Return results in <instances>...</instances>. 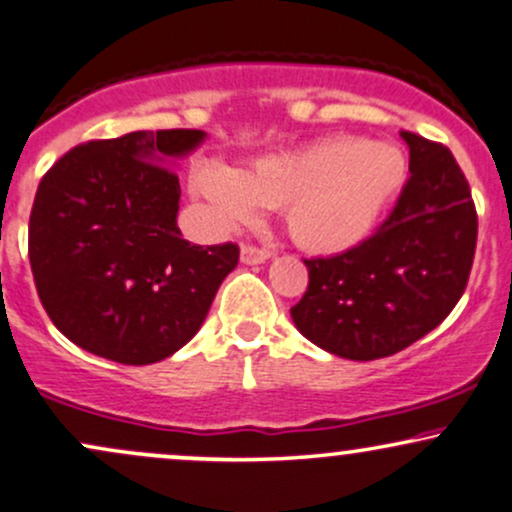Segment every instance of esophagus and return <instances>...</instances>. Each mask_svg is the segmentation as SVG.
<instances>
[{"label": "esophagus", "mask_w": 512, "mask_h": 512, "mask_svg": "<svg viewBox=\"0 0 512 512\" xmlns=\"http://www.w3.org/2000/svg\"><path fill=\"white\" fill-rule=\"evenodd\" d=\"M239 258H242L244 266H261L270 258L268 249H258L254 244H244L242 251H239Z\"/></svg>", "instance_id": "obj_1"}]
</instances>
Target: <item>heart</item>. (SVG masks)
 Returning a JSON list of instances; mask_svg holds the SVG:
<instances>
[{
	"mask_svg": "<svg viewBox=\"0 0 512 512\" xmlns=\"http://www.w3.org/2000/svg\"><path fill=\"white\" fill-rule=\"evenodd\" d=\"M405 153L359 136H328L268 153L242 170L206 162L191 189L220 222L237 227L258 208H280L294 244L311 254H342L359 246L407 184Z\"/></svg>",
	"mask_w": 512,
	"mask_h": 512,
	"instance_id": "heart-1",
	"label": "heart"
}]
</instances>
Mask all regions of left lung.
Segmentation results:
<instances>
[{
    "instance_id": "left-lung-1",
    "label": "left lung",
    "mask_w": 512,
    "mask_h": 512,
    "mask_svg": "<svg viewBox=\"0 0 512 512\" xmlns=\"http://www.w3.org/2000/svg\"><path fill=\"white\" fill-rule=\"evenodd\" d=\"M410 179L393 213L350 251L309 258L290 309L306 340L354 362L390 357L431 333L460 302L477 246V210L446 146L400 131Z\"/></svg>"
}]
</instances>
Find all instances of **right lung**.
<instances>
[{"instance_id":"1","label":"right lung","mask_w":512,"mask_h":512,"mask_svg":"<svg viewBox=\"0 0 512 512\" xmlns=\"http://www.w3.org/2000/svg\"><path fill=\"white\" fill-rule=\"evenodd\" d=\"M206 131H134L88 141L47 170L28 225L38 297L74 345L119 364H155L206 321L237 244L198 246L177 227V160Z\"/></svg>"}]
</instances>
